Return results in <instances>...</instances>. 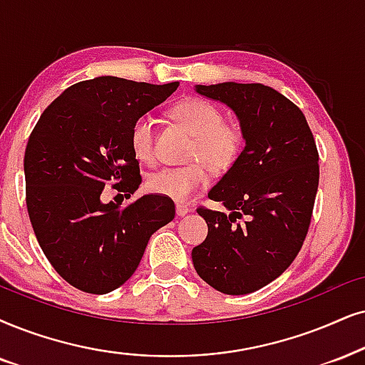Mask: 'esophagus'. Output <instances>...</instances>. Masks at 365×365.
I'll use <instances>...</instances> for the list:
<instances>
[{"label":"esophagus","mask_w":365,"mask_h":365,"mask_svg":"<svg viewBox=\"0 0 365 365\" xmlns=\"http://www.w3.org/2000/svg\"><path fill=\"white\" fill-rule=\"evenodd\" d=\"M175 210H177V215H178V217L187 215L188 212H190V209H188V207L183 205V204H177V205H175Z\"/></svg>","instance_id":"34e87169"}]
</instances>
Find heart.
<instances>
[{"label":"heart","mask_w":365,"mask_h":365,"mask_svg":"<svg viewBox=\"0 0 365 365\" xmlns=\"http://www.w3.org/2000/svg\"><path fill=\"white\" fill-rule=\"evenodd\" d=\"M170 116L193 135L188 160L183 167L156 170L146 178V188L156 195L187 202L209 182V166L214 172H225L236 163L244 146L242 128L224 121L220 109L209 101L188 98L177 103ZM129 145L135 156L145 163L155 161V128L150 116H140L129 131Z\"/></svg>","instance_id":"b5f03b06"}]
</instances>
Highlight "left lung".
Listing matches in <instances>:
<instances>
[{"mask_svg":"<svg viewBox=\"0 0 365 365\" xmlns=\"http://www.w3.org/2000/svg\"><path fill=\"white\" fill-rule=\"evenodd\" d=\"M236 114L244 148L198 209L209 234L192 249L197 274L225 294H247L284 273L305 241L318 188V153L303 113L262 84L195 86Z\"/></svg>","mask_w":365,"mask_h":365,"instance_id":"1","label":"left lung"}]
</instances>
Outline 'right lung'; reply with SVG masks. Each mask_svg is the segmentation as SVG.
<instances>
[{
	"label": "right lung",
	"mask_w": 365,
	"mask_h": 365,
	"mask_svg": "<svg viewBox=\"0 0 365 365\" xmlns=\"http://www.w3.org/2000/svg\"><path fill=\"white\" fill-rule=\"evenodd\" d=\"M178 86L113 76L77 82L31 131L23 163L31 227L53 269L77 289L106 294L126 283L150 237L173 220L167 197L151 193L121 207L101 195L109 185L126 197L138 190L129 131Z\"/></svg>",
	"instance_id": "obj_1"
}]
</instances>
